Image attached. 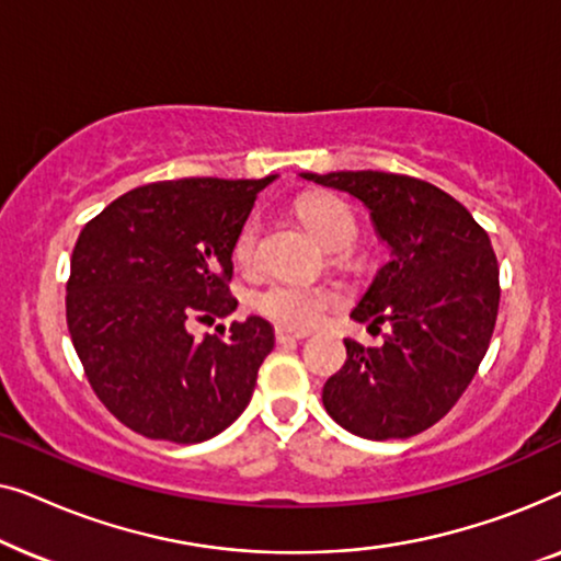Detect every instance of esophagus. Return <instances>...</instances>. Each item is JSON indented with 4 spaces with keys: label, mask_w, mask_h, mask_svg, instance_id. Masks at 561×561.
Returning a JSON list of instances; mask_svg holds the SVG:
<instances>
[{
    "label": "esophagus",
    "mask_w": 561,
    "mask_h": 561,
    "mask_svg": "<svg viewBox=\"0 0 561 561\" xmlns=\"http://www.w3.org/2000/svg\"><path fill=\"white\" fill-rule=\"evenodd\" d=\"M306 336H309V332H290V329H283V327L275 329V340H278L280 344H286V342H298V340H306Z\"/></svg>",
    "instance_id": "esophagus-1"
}]
</instances>
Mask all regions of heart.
Returning a JSON list of instances; mask_svg holds the SVG:
<instances>
[{
	"label": "heart",
	"instance_id": "heart-1",
	"mask_svg": "<svg viewBox=\"0 0 561 561\" xmlns=\"http://www.w3.org/2000/svg\"><path fill=\"white\" fill-rule=\"evenodd\" d=\"M298 214L327 248L342 250L355 240L357 219L342 198L311 196L298 204ZM260 219L250 217L234 237V260L242 267H252L257 260ZM332 290L301 280H271L252 294V306L275 324L288 329H309L324 317L332 304Z\"/></svg>",
	"mask_w": 561,
	"mask_h": 561
}]
</instances>
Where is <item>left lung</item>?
<instances>
[{
    "mask_svg": "<svg viewBox=\"0 0 561 561\" xmlns=\"http://www.w3.org/2000/svg\"><path fill=\"white\" fill-rule=\"evenodd\" d=\"M370 211L388 263L350 317L390 334L380 347L344 340L347 359L321 401L350 434L405 439L447 416L478 373L493 336L501 286L490 237L462 204L432 183L382 171L301 173Z\"/></svg>",
    "mask_w": 561,
    "mask_h": 561,
    "instance_id": "obj_1",
    "label": "left lung"
}]
</instances>
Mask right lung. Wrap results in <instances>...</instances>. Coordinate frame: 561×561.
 Masks as SVG:
<instances>
[{
	"label": "right lung",
	"instance_id": "right-lung-1",
	"mask_svg": "<svg viewBox=\"0 0 561 561\" xmlns=\"http://www.w3.org/2000/svg\"><path fill=\"white\" fill-rule=\"evenodd\" d=\"M267 179H181L127 191L81 229L66 319L106 409L148 439L198 444L248 409L275 334L232 321L194 340L188 319L229 317L234 237Z\"/></svg>",
	"mask_w": 561,
	"mask_h": 561
}]
</instances>
